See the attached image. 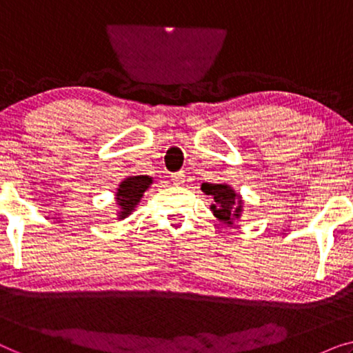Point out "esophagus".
I'll list each match as a JSON object with an SVG mask.
<instances>
[{"mask_svg": "<svg viewBox=\"0 0 353 353\" xmlns=\"http://www.w3.org/2000/svg\"><path fill=\"white\" fill-rule=\"evenodd\" d=\"M185 180H186V176H185V173H183V172L172 173V181L175 183V185H183V183H185Z\"/></svg>", "mask_w": 353, "mask_h": 353, "instance_id": "1", "label": "esophagus"}]
</instances>
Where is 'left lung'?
I'll list each match as a JSON object with an SVG mask.
<instances>
[{"label":"left lung","mask_w":353,"mask_h":353,"mask_svg":"<svg viewBox=\"0 0 353 353\" xmlns=\"http://www.w3.org/2000/svg\"><path fill=\"white\" fill-rule=\"evenodd\" d=\"M201 190L204 194L212 196L214 202L210 204V210L221 223L233 226L243 216V196L238 194L228 183H202Z\"/></svg>","instance_id":"obj_1"}]
</instances>
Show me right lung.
I'll return each mask as SVG.
<instances>
[{"instance_id":"add662e5","label":"right lung","mask_w":353,"mask_h":353,"mask_svg":"<svg viewBox=\"0 0 353 353\" xmlns=\"http://www.w3.org/2000/svg\"><path fill=\"white\" fill-rule=\"evenodd\" d=\"M154 183L152 176L148 175H137L127 176L119 183L117 190H115V204H117V220H125L137 210L144 192L149 190Z\"/></svg>"}]
</instances>
